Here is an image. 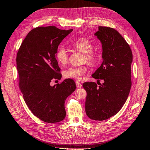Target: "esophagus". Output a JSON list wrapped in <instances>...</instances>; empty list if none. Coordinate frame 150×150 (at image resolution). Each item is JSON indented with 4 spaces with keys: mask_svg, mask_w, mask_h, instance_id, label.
<instances>
[{
    "mask_svg": "<svg viewBox=\"0 0 150 150\" xmlns=\"http://www.w3.org/2000/svg\"><path fill=\"white\" fill-rule=\"evenodd\" d=\"M75 83H76V87H77V88H80L82 86V83L79 82H76Z\"/></svg>",
    "mask_w": 150,
    "mask_h": 150,
    "instance_id": "esophagus-1",
    "label": "esophagus"
}]
</instances>
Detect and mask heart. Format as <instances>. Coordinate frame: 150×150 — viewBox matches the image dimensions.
<instances>
[{
    "mask_svg": "<svg viewBox=\"0 0 150 150\" xmlns=\"http://www.w3.org/2000/svg\"><path fill=\"white\" fill-rule=\"evenodd\" d=\"M72 46L76 50L84 53V61L88 62L90 65H93L98 61V55L93 51V45L86 38H80L72 44ZM56 59L60 65H64L68 62V53L67 50L61 46L57 50ZM88 71L87 65L80 67H70L63 71V76L65 78L74 79L76 80L83 79L85 74Z\"/></svg>",
    "mask_w": 150,
    "mask_h": 150,
    "instance_id": "1",
    "label": "heart"
}]
</instances>
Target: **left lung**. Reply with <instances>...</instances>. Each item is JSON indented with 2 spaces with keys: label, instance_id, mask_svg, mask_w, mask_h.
<instances>
[{
  "label": "left lung",
  "instance_id": "obj_1",
  "mask_svg": "<svg viewBox=\"0 0 150 150\" xmlns=\"http://www.w3.org/2000/svg\"><path fill=\"white\" fill-rule=\"evenodd\" d=\"M102 45V62L92 75L104 82L83 83L87 92L85 112L91 119L104 121L116 114L126 102L131 87L132 54L129 45L116 30L99 26L95 33Z\"/></svg>",
  "mask_w": 150,
  "mask_h": 150
}]
</instances>
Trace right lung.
I'll return each mask as SVG.
<instances>
[{"instance_id": "obj_1", "label": "right lung", "mask_w": 150, "mask_h": 150, "mask_svg": "<svg viewBox=\"0 0 150 150\" xmlns=\"http://www.w3.org/2000/svg\"><path fill=\"white\" fill-rule=\"evenodd\" d=\"M72 31L55 26L34 28L17 53L19 86L24 101L32 113L46 122L65 119V101L75 91V83L71 79L50 85L52 80L62 78L55 54L59 43Z\"/></svg>"}]
</instances>
